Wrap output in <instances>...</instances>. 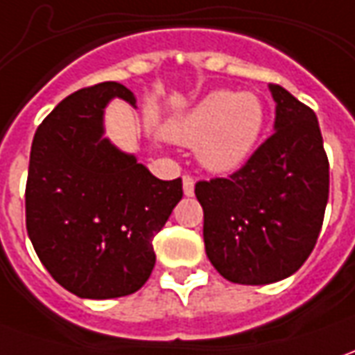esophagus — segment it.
<instances>
[{
    "label": "esophagus",
    "instance_id": "esophagus-1",
    "mask_svg": "<svg viewBox=\"0 0 355 355\" xmlns=\"http://www.w3.org/2000/svg\"><path fill=\"white\" fill-rule=\"evenodd\" d=\"M182 190H184V196L194 194V177H190V175L182 177Z\"/></svg>",
    "mask_w": 355,
    "mask_h": 355
}]
</instances>
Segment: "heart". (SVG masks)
Instances as JSON below:
<instances>
[{
	"mask_svg": "<svg viewBox=\"0 0 355 355\" xmlns=\"http://www.w3.org/2000/svg\"><path fill=\"white\" fill-rule=\"evenodd\" d=\"M264 128V105L250 91H214L168 124V137L196 147L198 161L211 173H233L247 163Z\"/></svg>",
	"mask_w": 355,
	"mask_h": 355,
	"instance_id": "obj_1",
	"label": "heart"
}]
</instances>
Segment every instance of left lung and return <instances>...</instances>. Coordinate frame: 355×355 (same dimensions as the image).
I'll return each mask as SVG.
<instances>
[{"label":"left lung","instance_id":"obj_1","mask_svg":"<svg viewBox=\"0 0 355 355\" xmlns=\"http://www.w3.org/2000/svg\"><path fill=\"white\" fill-rule=\"evenodd\" d=\"M274 134L229 178L200 180L204 243L233 284L264 286L295 274L319 239L329 202V159L315 112L270 85Z\"/></svg>","mask_w":355,"mask_h":355}]
</instances>
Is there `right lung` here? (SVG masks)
Masks as SVG:
<instances>
[{"label":"right lung","instance_id":"1","mask_svg":"<svg viewBox=\"0 0 355 355\" xmlns=\"http://www.w3.org/2000/svg\"><path fill=\"white\" fill-rule=\"evenodd\" d=\"M112 98L136 107L116 81L79 89L38 126L26 178V231L62 288L112 299L141 288L155 266L153 237L182 198V180H159L136 155L103 137Z\"/></svg>","mask_w":355,"mask_h":355}]
</instances>
